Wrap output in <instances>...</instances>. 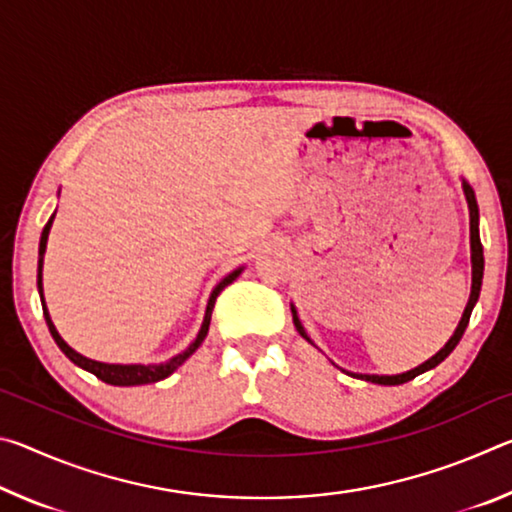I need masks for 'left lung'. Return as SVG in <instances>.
Wrapping results in <instances>:
<instances>
[{"label": "left lung", "instance_id": "left-lung-1", "mask_svg": "<svg viewBox=\"0 0 512 512\" xmlns=\"http://www.w3.org/2000/svg\"><path fill=\"white\" fill-rule=\"evenodd\" d=\"M461 185H463V194H465V201H467V210H470V259H472V289H470V300H467L465 305V311L461 320H458V325L454 329V334L449 336V341L440 348L436 354H433L431 359H427L424 363H420L418 368L413 370H406V372H400V375H368V372H350L345 370L341 366H334L341 368L345 375L350 377H357V379H363V381H370V384H381V386H400L404 384V381H411L413 377L422 375V372H427L431 368H436L438 363H443L449 354H452V350L458 345V341L463 339L465 334V327L467 323H470V316H472V309L476 305V300H479V293H481V284H483V246H481V237H479V205H476V196H474V189L470 187V183H467L465 178H461ZM291 314H293V325H296L298 334L302 336V339L309 341L314 348H318V345L309 339L307 329L302 327L300 318H298V309L296 305H291Z\"/></svg>", "mask_w": 512, "mask_h": 512}]
</instances>
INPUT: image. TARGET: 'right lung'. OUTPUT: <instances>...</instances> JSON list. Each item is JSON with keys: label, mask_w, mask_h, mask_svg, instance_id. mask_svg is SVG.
<instances>
[{"label": "right lung", "mask_w": 512, "mask_h": 512, "mask_svg": "<svg viewBox=\"0 0 512 512\" xmlns=\"http://www.w3.org/2000/svg\"><path fill=\"white\" fill-rule=\"evenodd\" d=\"M60 194V189H58ZM54 216L56 212L51 214V219L47 221L45 230H42V237H40V248H38V293H40V302H42V314H45V320H47V327L51 336H54V341L60 350L65 352V357L76 363V366L92 372V375H97L101 381H106V384L110 386H142V384H155V381H160L164 377H169L171 372H176L183 363L192 357V354L198 350V345H201L205 341L207 332H210V320H212V309H214V302L216 298H219V293L228 287V284H232L237 280V277L241 275V271H244V266L235 268V271L228 273L223 277V280L216 284V287L212 289L210 293V300H207V307H205V316H203V325L201 329H198L196 339L187 345V348L176 354V357H171L169 361L164 363H103V361H94V359H88L83 357L81 352H76L74 348H69V345L65 343L63 336L58 334V329L54 325V320H51L49 316V309L45 305V296H42V264H45V253H47V239H49V230H51V223H54Z\"/></svg>", "instance_id": "obj_1"}]
</instances>
